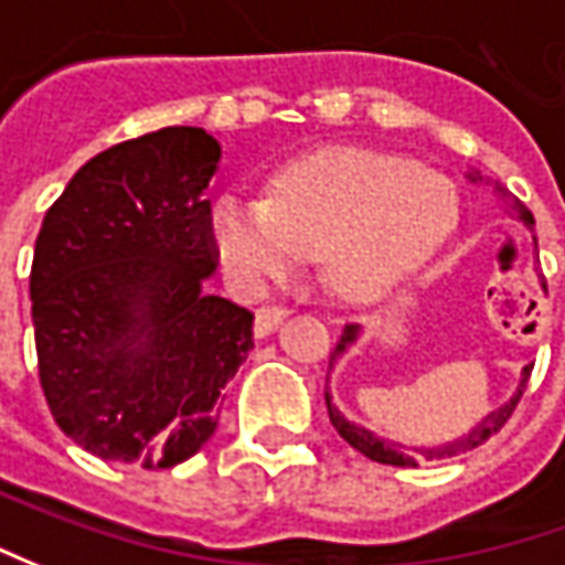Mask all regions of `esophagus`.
<instances>
[{"instance_id": "1", "label": "esophagus", "mask_w": 565, "mask_h": 565, "mask_svg": "<svg viewBox=\"0 0 565 565\" xmlns=\"http://www.w3.org/2000/svg\"><path fill=\"white\" fill-rule=\"evenodd\" d=\"M287 319V309L284 306H263L256 312V321H253V334L256 338H268L271 331H278V324Z\"/></svg>"}]
</instances>
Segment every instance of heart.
I'll use <instances>...</instances> for the list:
<instances>
[{
  "mask_svg": "<svg viewBox=\"0 0 565 565\" xmlns=\"http://www.w3.org/2000/svg\"><path fill=\"white\" fill-rule=\"evenodd\" d=\"M457 222V190L444 174L338 149L281 171L268 203L218 200L212 244L224 268L253 287L287 275L300 256H321L331 290L365 302L413 278Z\"/></svg>",
  "mask_w": 565,
  "mask_h": 565,
  "instance_id": "obj_1",
  "label": "heart"
}]
</instances>
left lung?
Here are the masks:
<instances>
[{
  "label": "left lung",
  "instance_id": "left-lung-1",
  "mask_svg": "<svg viewBox=\"0 0 565 565\" xmlns=\"http://www.w3.org/2000/svg\"><path fill=\"white\" fill-rule=\"evenodd\" d=\"M469 181L478 184V181H481V174H478V171H469ZM494 186L500 196H507V190H503V186L500 184ZM513 212H519V218H522L525 224H535L532 212L519 203V200H513ZM360 334H362L360 324H347V328H343L341 341H338V347L331 350V369H334V362L341 360L343 353H347V347H353V343L360 341ZM529 375H532V365H525V369H522V379H519V387H515L513 397L507 399L503 406H497L494 413H488V416L481 418L469 435L450 440V444H440V447H406V444H397V440L379 438L375 431H369V428H362V425H356V422H350V418L343 416L341 409L334 406V399H331L328 391H324V403H328V416H331V425L338 428V435H341L353 450H360L362 457L375 459V462H384V466H416L422 457L444 459V457H457V454H466V450H476V447H481V444L491 438L494 431L503 428V422H507V418L513 416L515 403H519L522 391H525V381H529Z\"/></svg>",
  "mask_w": 565,
  "mask_h": 565
}]
</instances>
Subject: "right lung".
Wrapping results in <instances>:
<instances>
[{
    "label": "right lung",
    "instance_id": "right-lung-1",
    "mask_svg": "<svg viewBox=\"0 0 565 565\" xmlns=\"http://www.w3.org/2000/svg\"><path fill=\"white\" fill-rule=\"evenodd\" d=\"M222 147L162 127L93 156L33 246L30 316L52 418L93 457L140 469L190 459L253 350V312L205 294V186Z\"/></svg>",
    "mask_w": 565,
    "mask_h": 565
}]
</instances>
